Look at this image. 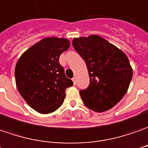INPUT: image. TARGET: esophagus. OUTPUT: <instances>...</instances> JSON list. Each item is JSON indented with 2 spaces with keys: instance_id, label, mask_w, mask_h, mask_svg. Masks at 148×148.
<instances>
[{
  "instance_id": "34e87169",
  "label": "esophagus",
  "mask_w": 148,
  "mask_h": 148,
  "mask_svg": "<svg viewBox=\"0 0 148 148\" xmlns=\"http://www.w3.org/2000/svg\"><path fill=\"white\" fill-rule=\"evenodd\" d=\"M72 81H73V84L76 85V78H75V77H73V78H72Z\"/></svg>"
}]
</instances>
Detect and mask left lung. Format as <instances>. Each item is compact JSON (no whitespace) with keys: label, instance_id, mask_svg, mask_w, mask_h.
<instances>
[{"label":"left lung","instance_id":"1","mask_svg":"<svg viewBox=\"0 0 148 148\" xmlns=\"http://www.w3.org/2000/svg\"><path fill=\"white\" fill-rule=\"evenodd\" d=\"M72 46L85 62L90 77L87 88L80 91L83 102L96 112L110 110L126 94L132 79L128 58L96 34L74 38Z\"/></svg>","mask_w":148,"mask_h":148}]
</instances>
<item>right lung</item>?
Segmentation results:
<instances>
[{
	"label": "right lung",
	"mask_w": 148,
	"mask_h": 148,
	"mask_svg": "<svg viewBox=\"0 0 148 148\" xmlns=\"http://www.w3.org/2000/svg\"><path fill=\"white\" fill-rule=\"evenodd\" d=\"M70 47L66 38H46L21 55L15 68L18 92L29 106L41 114L56 111L64 103L65 90L73 85L59 62Z\"/></svg>",
	"instance_id": "right-lung-1"
}]
</instances>
